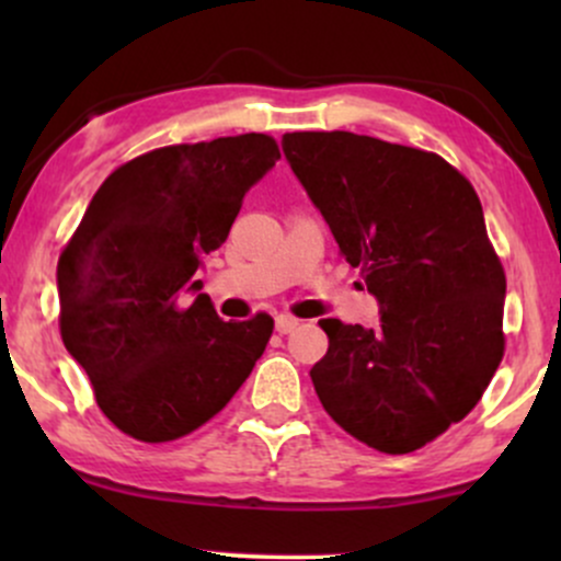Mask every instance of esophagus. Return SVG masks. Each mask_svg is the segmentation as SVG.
Wrapping results in <instances>:
<instances>
[{"label": "esophagus", "instance_id": "esophagus-1", "mask_svg": "<svg viewBox=\"0 0 561 561\" xmlns=\"http://www.w3.org/2000/svg\"><path fill=\"white\" fill-rule=\"evenodd\" d=\"M298 324L300 319L289 317V313H279V317H276V332L279 334H289L293 330H298Z\"/></svg>", "mask_w": 561, "mask_h": 561}]
</instances>
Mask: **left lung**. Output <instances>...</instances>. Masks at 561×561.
Returning <instances> with one entry per match:
<instances>
[{"label": "left lung", "mask_w": 561, "mask_h": 561, "mask_svg": "<svg viewBox=\"0 0 561 561\" xmlns=\"http://www.w3.org/2000/svg\"><path fill=\"white\" fill-rule=\"evenodd\" d=\"M282 147L382 308L375 330L319 321V401L369 448L411 454L465 420L504 358L506 274L478 192L435 152L364 134L293 131Z\"/></svg>", "instance_id": "obj_1"}]
</instances>
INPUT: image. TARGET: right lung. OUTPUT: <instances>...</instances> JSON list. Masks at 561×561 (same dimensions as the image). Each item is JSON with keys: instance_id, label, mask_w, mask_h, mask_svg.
I'll list each match as a JSON object with an SVG mask.
<instances>
[{"instance_id": "add662e5", "label": "right lung", "mask_w": 561, "mask_h": 561, "mask_svg": "<svg viewBox=\"0 0 561 561\" xmlns=\"http://www.w3.org/2000/svg\"><path fill=\"white\" fill-rule=\"evenodd\" d=\"M279 160L268 134L169 145L102 182L57 261L60 334L121 433L169 443L231 401L266 351L268 313L224 321L186 295L250 190Z\"/></svg>"}]
</instances>
